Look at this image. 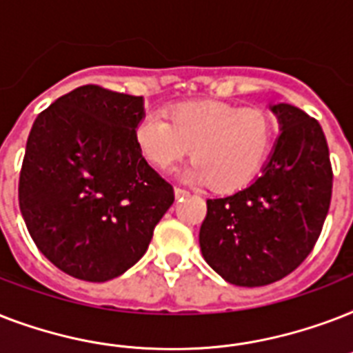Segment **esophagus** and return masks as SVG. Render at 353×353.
Listing matches in <instances>:
<instances>
[{
	"label": "esophagus",
	"mask_w": 353,
	"mask_h": 353,
	"mask_svg": "<svg viewBox=\"0 0 353 353\" xmlns=\"http://www.w3.org/2000/svg\"><path fill=\"white\" fill-rule=\"evenodd\" d=\"M188 190L187 188H181V187H176V198H183V196H188Z\"/></svg>",
	"instance_id": "1"
}]
</instances>
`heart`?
<instances>
[{
    "label": "heart",
    "instance_id": "heart-1",
    "mask_svg": "<svg viewBox=\"0 0 353 353\" xmlns=\"http://www.w3.org/2000/svg\"><path fill=\"white\" fill-rule=\"evenodd\" d=\"M148 113L135 126L141 154L161 170L185 159L187 177L209 179L218 190H236L254 179L268 159L274 126L262 110H241L221 102H188L168 115Z\"/></svg>",
    "mask_w": 353,
    "mask_h": 353
}]
</instances>
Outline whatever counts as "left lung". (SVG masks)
Instances as JSON below:
<instances>
[{"label": "left lung", "instance_id": "left-lung-1", "mask_svg": "<svg viewBox=\"0 0 353 353\" xmlns=\"http://www.w3.org/2000/svg\"><path fill=\"white\" fill-rule=\"evenodd\" d=\"M280 124L268 165L251 185L207 199L199 247L221 279L241 288L273 284L295 271L323 231L332 165L321 124L291 104H273Z\"/></svg>", "mask_w": 353, "mask_h": 353}]
</instances>
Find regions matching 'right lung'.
<instances>
[{
	"instance_id": "add662e5",
	"label": "right lung",
	"mask_w": 353,
	"mask_h": 353,
	"mask_svg": "<svg viewBox=\"0 0 353 353\" xmlns=\"http://www.w3.org/2000/svg\"><path fill=\"white\" fill-rule=\"evenodd\" d=\"M143 97L80 85L36 117L19 172L30 238L63 273L106 282L141 260L174 188L139 150Z\"/></svg>"
}]
</instances>
